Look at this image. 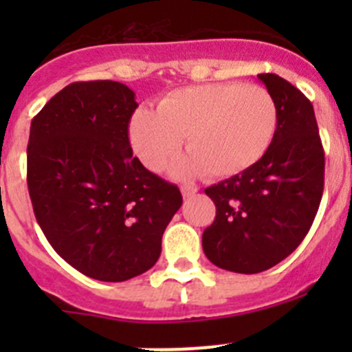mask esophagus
I'll list each match as a JSON object with an SVG mask.
<instances>
[{
  "label": "esophagus",
  "instance_id": "obj_1",
  "mask_svg": "<svg viewBox=\"0 0 352 352\" xmlns=\"http://www.w3.org/2000/svg\"><path fill=\"white\" fill-rule=\"evenodd\" d=\"M180 190H182V196L186 197V199L187 197H192L194 194L197 192V189L194 186H182V187H180Z\"/></svg>",
  "mask_w": 352,
  "mask_h": 352
}]
</instances>
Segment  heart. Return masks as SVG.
Returning <instances> with one entry per match:
<instances>
[{
  "label": "heart",
  "instance_id": "heart-1",
  "mask_svg": "<svg viewBox=\"0 0 352 352\" xmlns=\"http://www.w3.org/2000/svg\"><path fill=\"white\" fill-rule=\"evenodd\" d=\"M278 129V105L261 85L226 81L177 88L156 112L140 109L129 122L134 153L153 172L179 151L189 156L172 168L177 177L226 179L254 166L267 153Z\"/></svg>",
  "mask_w": 352,
  "mask_h": 352
}]
</instances>
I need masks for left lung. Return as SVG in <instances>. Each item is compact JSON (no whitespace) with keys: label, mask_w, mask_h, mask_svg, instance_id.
Here are the masks:
<instances>
[{"label":"left lung","mask_w":352,"mask_h":352,"mask_svg":"<svg viewBox=\"0 0 352 352\" xmlns=\"http://www.w3.org/2000/svg\"><path fill=\"white\" fill-rule=\"evenodd\" d=\"M278 105V129L254 166L204 189L216 218L202 248L218 267L257 274L303 242L324 192L325 156L314 105L285 78L257 74Z\"/></svg>","instance_id":"left-lung-1"}]
</instances>
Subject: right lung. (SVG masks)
Here are the masks:
<instances>
[{
    "label": "right lung",
    "instance_id": "right-lung-1",
    "mask_svg": "<svg viewBox=\"0 0 352 352\" xmlns=\"http://www.w3.org/2000/svg\"><path fill=\"white\" fill-rule=\"evenodd\" d=\"M138 104L119 81H76L32 119L27 184L45 239L81 274L120 283L156 264L179 187L133 156Z\"/></svg>",
    "mask_w": 352,
    "mask_h": 352
}]
</instances>
